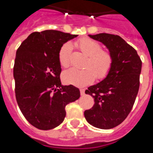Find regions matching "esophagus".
Wrapping results in <instances>:
<instances>
[{
	"label": "esophagus",
	"instance_id": "esophagus-1",
	"mask_svg": "<svg viewBox=\"0 0 153 153\" xmlns=\"http://www.w3.org/2000/svg\"><path fill=\"white\" fill-rule=\"evenodd\" d=\"M80 94L81 95H84V94H85V89H80Z\"/></svg>",
	"mask_w": 153,
	"mask_h": 153
}]
</instances>
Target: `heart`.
I'll use <instances>...</instances> for the list:
<instances>
[{
	"label": "heart",
	"mask_w": 153,
	"mask_h": 153,
	"mask_svg": "<svg viewBox=\"0 0 153 153\" xmlns=\"http://www.w3.org/2000/svg\"><path fill=\"white\" fill-rule=\"evenodd\" d=\"M75 46L88 56L85 63L86 68L78 70L71 68L66 71L63 79L66 83L84 86L94 82L95 77L98 80L105 79L109 74L113 64V57L108 51L102 50L100 44L96 41L88 38H81L75 42ZM71 45L64 44L59 52V61L63 68L70 65Z\"/></svg>",
	"instance_id": "heart-1"
}]
</instances>
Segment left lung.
Instances as JSON below:
<instances>
[{
  "mask_svg": "<svg viewBox=\"0 0 153 153\" xmlns=\"http://www.w3.org/2000/svg\"><path fill=\"white\" fill-rule=\"evenodd\" d=\"M89 36L108 48L113 64L104 80L85 90L95 103L84 115L90 125L108 130L120 125L131 111L138 93L142 62L137 51L120 36L105 33Z\"/></svg>",
  "mask_w": 153,
  "mask_h": 153,
  "instance_id": "1",
  "label": "left lung"
}]
</instances>
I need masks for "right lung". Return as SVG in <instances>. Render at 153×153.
Returning <instances> with one entry per match:
<instances>
[{
	"mask_svg": "<svg viewBox=\"0 0 153 153\" xmlns=\"http://www.w3.org/2000/svg\"><path fill=\"white\" fill-rule=\"evenodd\" d=\"M77 36L53 30L33 32L17 49L13 68L16 101L26 120L39 130L61 124L66 105L80 97L78 88L63 85L59 79V49Z\"/></svg>",
	"mask_w": 153,
	"mask_h": 153,
	"instance_id": "add662e5",
	"label": "right lung"
}]
</instances>
